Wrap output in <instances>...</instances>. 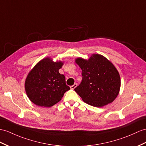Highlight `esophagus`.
<instances>
[{"label":"esophagus","mask_w":146,"mask_h":146,"mask_svg":"<svg viewBox=\"0 0 146 146\" xmlns=\"http://www.w3.org/2000/svg\"><path fill=\"white\" fill-rule=\"evenodd\" d=\"M77 86V84H74L73 85H72V86H70V89L74 90V88H75Z\"/></svg>","instance_id":"obj_1"}]
</instances>
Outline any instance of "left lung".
<instances>
[{"label": "left lung", "instance_id": "8db88e82", "mask_svg": "<svg viewBox=\"0 0 146 146\" xmlns=\"http://www.w3.org/2000/svg\"><path fill=\"white\" fill-rule=\"evenodd\" d=\"M75 62L82 69V80L74 90L85 103L95 107L111 104L118 95L121 79L113 63L99 54L88 59L77 58Z\"/></svg>", "mask_w": 146, "mask_h": 146}]
</instances>
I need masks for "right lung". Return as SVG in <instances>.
Segmentation results:
<instances>
[{
	"mask_svg": "<svg viewBox=\"0 0 146 146\" xmlns=\"http://www.w3.org/2000/svg\"><path fill=\"white\" fill-rule=\"evenodd\" d=\"M63 64L61 61L54 62L47 57L30 71L25 81V89L31 102L41 107H51L70 90L66 84L65 76L59 72Z\"/></svg>",
	"mask_w": 146,
	"mask_h": 146,
	"instance_id": "1",
	"label": "right lung"
}]
</instances>
